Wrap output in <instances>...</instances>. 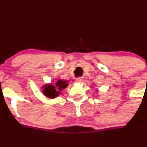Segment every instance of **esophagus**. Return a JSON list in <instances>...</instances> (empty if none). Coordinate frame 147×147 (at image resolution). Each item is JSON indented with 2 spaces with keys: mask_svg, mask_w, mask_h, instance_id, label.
Masks as SVG:
<instances>
[{
  "mask_svg": "<svg viewBox=\"0 0 147 147\" xmlns=\"http://www.w3.org/2000/svg\"><path fill=\"white\" fill-rule=\"evenodd\" d=\"M83 81H84L83 77H78V78L76 79V81H77V83H81Z\"/></svg>",
  "mask_w": 147,
  "mask_h": 147,
  "instance_id": "34e87169",
  "label": "esophagus"
}]
</instances>
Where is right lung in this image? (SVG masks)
I'll return each mask as SVG.
<instances>
[{"instance_id":"1","label":"right lung","mask_w":147,"mask_h":147,"mask_svg":"<svg viewBox=\"0 0 147 147\" xmlns=\"http://www.w3.org/2000/svg\"><path fill=\"white\" fill-rule=\"evenodd\" d=\"M68 84H67L66 81L58 80L56 82L55 86L51 85V86H46L43 90V93L45 96L49 98H55L60 94V91L62 89H64L68 86Z\"/></svg>"}]
</instances>
